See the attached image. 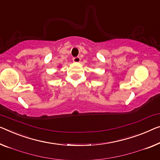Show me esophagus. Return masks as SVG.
Returning a JSON list of instances; mask_svg holds the SVG:
<instances>
[{
    "label": "esophagus",
    "instance_id": "esophagus-1",
    "mask_svg": "<svg viewBox=\"0 0 160 160\" xmlns=\"http://www.w3.org/2000/svg\"><path fill=\"white\" fill-rule=\"evenodd\" d=\"M72 60H73L74 62H80V57H73Z\"/></svg>",
    "mask_w": 160,
    "mask_h": 160
}]
</instances>
